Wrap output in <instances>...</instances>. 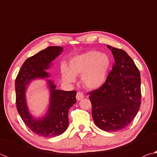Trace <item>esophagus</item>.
Masks as SVG:
<instances>
[{"label": "esophagus", "mask_w": 157, "mask_h": 157, "mask_svg": "<svg viewBox=\"0 0 157 157\" xmlns=\"http://www.w3.org/2000/svg\"><path fill=\"white\" fill-rule=\"evenodd\" d=\"M84 95L83 93H82V92L78 91V93H77L76 98H77V100H81L82 98H84Z\"/></svg>", "instance_id": "1"}]
</instances>
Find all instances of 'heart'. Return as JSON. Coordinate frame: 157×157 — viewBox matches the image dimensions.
<instances>
[{
  "mask_svg": "<svg viewBox=\"0 0 157 157\" xmlns=\"http://www.w3.org/2000/svg\"><path fill=\"white\" fill-rule=\"evenodd\" d=\"M111 61L106 54L91 50L73 57L68 63V68L63 65L61 73L63 80L73 82L75 76L80 75L81 83L89 89L100 87L107 79Z\"/></svg>",
  "mask_w": 157,
  "mask_h": 157,
  "instance_id": "1",
  "label": "heart"
}]
</instances>
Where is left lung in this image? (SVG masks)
Returning a JSON list of instances; mask_svg holds the SVG:
<instances>
[{
    "label": "left lung",
    "mask_w": 157,
    "mask_h": 157,
    "mask_svg": "<svg viewBox=\"0 0 157 157\" xmlns=\"http://www.w3.org/2000/svg\"><path fill=\"white\" fill-rule=\"evenodd\" d=\"M107 47L115 61L112 70L104 84L88 94L95 124L104 131L116 132L128 126L139 110L140 75L125 51Z\"/></svg>",
    "instance_id": "1"
}]
</instances>
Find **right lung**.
<instances>
[{"label": "right lung", "mask_w": 157, "mask_h": 157, "mask_svg": "<svg viewBox=\"0 0 157 157\" xmlns=\"http://www.w3.org/2000/svg\"><path fill=\"white\" fill-rule=\"evenodd\" d=\"M63 48L50 46L28 58L21 66L15 81L16 104L23 121L34 134L44 137H54L63 134L68 125V111L76 102V91L57 90L53 82L48 80L50 102L48 111L44 118L35 119L29 113L25 92L32 79L48 77L45 70L50 63L60 55Z\"/></svg>", "instance_id": "add662e5"}]
</instances>
